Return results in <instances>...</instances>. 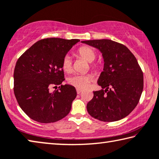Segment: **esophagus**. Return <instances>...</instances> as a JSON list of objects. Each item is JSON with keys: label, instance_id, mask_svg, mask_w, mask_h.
Returning <instances> with one entry per match:
<instances>
[{"label": "esophagus", "instance_id": "esophagus-1", "mask_svg": "<svg viewBox=\"0 0 159 159\" xmlns=\"http://www.w3.org/2000/svg\"><path fill=\"white\" fill-rule=\"evenodd\" d=\"M76 92H77L78 94H80V93L82 92V90L81 89H76Z\"/></svg>", "mask_w": 159, "mask_h": 159}]
</instances>
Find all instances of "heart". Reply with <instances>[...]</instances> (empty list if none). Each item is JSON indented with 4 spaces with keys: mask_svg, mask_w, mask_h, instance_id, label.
<instances>
[{
    "mask_svg": "<svg viewBox=\"0 0 159 159\" xmlns=\"http://www.w3.org/2000/svg\"><path fill=\"white\" fill-rule=\"evenodd\" d=\"M76 54L79 57L83 58L89 62L90 66L93 70H98L99 68V65L93 61L96 58V52L93 48L88 46H84L80 47L77 50ZM62 69L65 72L69 73L72 69V60L70 59L69 55H66L63 58L61 61ZM93 80V76L91 75L85 74H74L70 76L68 79V82L70 85H73L77 89H84L89 86V85Z\"/></svg>",
    "mask_w": 159,
    "mask_h": 159,
    "instance_id": "1",
    "label": "heart"
}]
</instances>
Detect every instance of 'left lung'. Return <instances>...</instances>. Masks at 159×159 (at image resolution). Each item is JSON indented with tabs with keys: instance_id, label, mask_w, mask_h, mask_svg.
Returning a JSON list of instances; mask_svg holds the SVG:
<instances>
[{
	"instance_id": "8db88e82",
	"label": "left lung",
	"mask_w": 159,
	"mask_h": 159,
	"mask_svg": "<svg viewBox=\"0 0 159 159\" xmlns=\"http://www.w3.org/2000/svg\"><path fill=\"white\" fill-rule=\"evenodd\" d=\"M97 48L104 59V69L98 80L102 90L93 91L87 104L90 116L102 122H115L130 114L143 88L142 70L134 55L124 44L110 39L83 41Z\"/></svg>"
}]
</instances>
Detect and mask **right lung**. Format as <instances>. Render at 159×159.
Masks as SVG:
<instances>
[{"instance_id": "obj_1", "label": "right lung", "mask_w": 159, "mask_h": 159, "mask_svg": "<svg viewBox=\"0 0 159 159\" xmlns=\"http://www.w3.org/2000/svg\"><path fill=\"white\" fill-rule=\"evenodd\" d=\"M79 41L54 37L39 40L17 59L14 94L20 107L31 119L55 122L69 113L77 93L72 85L61 84L64 80L61 61ZM52 87L55 89L52 92Z\"/></svg>"}]
</instances>
